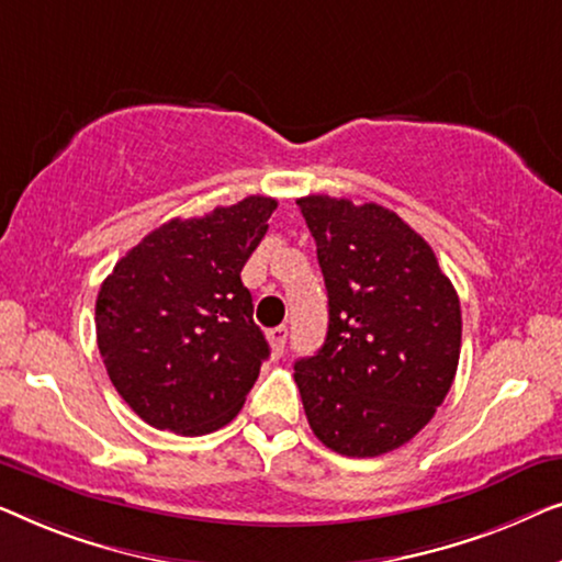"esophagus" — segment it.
Listing matches in <instances>:
<instances>
[{
	"label": "esophagus",
	"instance_id": "1",
	"mask_svg": "<svg viewBox=\"0 0 562 562\" xmlns=\"http://www.w3.org/2000/svg\"><path fill=\"white\" fill-rule=\"evenodd\" d=\"M267 338H270V346H272V353H274V357H282L284 344H288V328H284V326L272 328L270 334H267Z\"/></svg>",
	"mask_w": 562,
	"mask_h": 562
}]
</instances>
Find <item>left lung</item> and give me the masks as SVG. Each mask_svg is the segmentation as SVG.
Returning <instances> with one entry per match:
<instances>
[{
    "mask_svg": "<svg viewBox=\"0 0 562 562\" xmlns=\"http://www.w3.org/2000/svg\"><path fill=\"white\" fill-rule=\"evenodd\" d=\"M328 290V334L295 361L323 446L374 458L413 440L453 384L461 303L430 244L376 203L297 199Z\"/></svg>",
    "mask_w": 562,
    "mask_h": 562,
    "instance_id": "8db88e82",
    "label": "left lung"
}]
</instances>
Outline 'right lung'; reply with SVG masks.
Wrapping results in <instances>:
<instances>
[{"label":"right lung","mask_w":562,"mask_h":562,"mask_svg":"<svg viewBox=\"0 0 562 562\" xmlns=\"http://www.w3.org/2000/svg\"><path fill=\"white\" fill-rule=\"evenodd\" d=\"M278 201L249 195L172 218L126 251L97 297L106 374L147 425L205 436L239 413L270 357L241 267Z\"/></svg>","instance_id":"add662e5"}]
</instances>
